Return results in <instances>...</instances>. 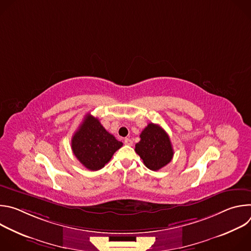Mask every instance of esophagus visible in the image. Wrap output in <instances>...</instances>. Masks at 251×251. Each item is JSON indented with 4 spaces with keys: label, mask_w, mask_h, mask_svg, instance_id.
Masks as SVG:
<instances>
[{
    "label": "esophagus",
    "mask_w": 251,
    "mask_h": 251,
    "mask_svg": "<svg viewBox=\"0 0 251 251\" xmlns=\"http://www.w3.org/2000/svg\"><path fill=\"white\" fill-rule=\"evenodd\" d=\"M124 144H125V145H128V146H131V145L133 144V142H132L131 139L126 138V139H124Z\"/></svg>",
    "instance_id": "obj_1"
}]
</instances>
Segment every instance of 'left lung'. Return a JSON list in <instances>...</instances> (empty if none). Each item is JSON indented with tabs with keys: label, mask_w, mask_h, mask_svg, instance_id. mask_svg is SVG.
<instances>
[{
	"label": "left lung",
	"mask_w": 251,
	"mask_h": 251,
	"mask_svg": "<svg viewBox=\"0 0 251 251\" xmlns=\"http://www.w3.org/2000/svg\"><path fill=\"white\" fill-rule=\"evenodd\" d=\"M140 142L135 145V151L148 169L158 171L172 161L174 156L172 143L161 126L149 123L140 134Z\"/></svg>",
	"instance_id": "obj_1"
}]
</instances>
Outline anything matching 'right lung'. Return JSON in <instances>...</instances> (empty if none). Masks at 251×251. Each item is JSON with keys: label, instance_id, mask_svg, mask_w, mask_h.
<instances>
[{"label": "right lung", "instance_id": "right-lung-1", "mask_svg": "<svg viewBox=\"0 0 251 251\" xmlns=\"http://www.w3.org/2000/svg\"><path fill=\"white\" fill-rule=\"evenodd\" d=\"M123 143L107 132L99 120L87 114L71 139V149L88 170L98 171L108 163Z\"/></svg>", "mask_w": 251, "mask_h": 251}]
</instances>
